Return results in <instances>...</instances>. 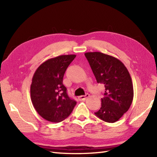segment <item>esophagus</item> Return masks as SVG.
<instances>
[{
  "label": "esophagus",
  "mask_w": 157,
  "mask_h": 157,
  "mask_svg": "<svg viewBox=\"0 0 157 157\" xmlns=\"http://www.w3.org/2000/svg\"><path fill=\"white\" fill-rule=\"evenodd\" d=\"M90 96V94H86V95H83V96H79V99L80 100V101H84V100H86L87 98H88Z\"/></svg>",
  "instance_id": "esophagus-1"
}]
</instances>
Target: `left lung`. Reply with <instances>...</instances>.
Masks as SVG:
<instances>
[{"label":"left lung","mask_w":157,"mask_h":157,"mask_svg":"<svg viewBox=\"0 0 157 157\" xmlns=\"http://www.w3.org/2000/svg\"><path fill=\"white\" fill-rule=\"evenodd\" d=\"M85 56L96 81L105 88L101 107L94 114L105 122L117 121L128 111L134 98L128 70L120 60L104 53L90 52Z\"/></svg>","instance_id":"1"}]
</instances>
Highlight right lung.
<instances>
[{
    "label": "right lung",
    "mask_w": 157,
    "mask_h": 157,
    "mask_svg": "<svg viewBox=\"0 0 157 157\" xmlns=\"http://www.w3.org/2000/svg\"><path fill=\"white\" fill-rule=\"evenodd\" d=\"M75 55L50 59L36 70L30 86L32 104L42 118L58 123L71 114L76 101L69 97L63 79Z\"/></svg>",
    "instance_id": "1"
}]
</instances>
